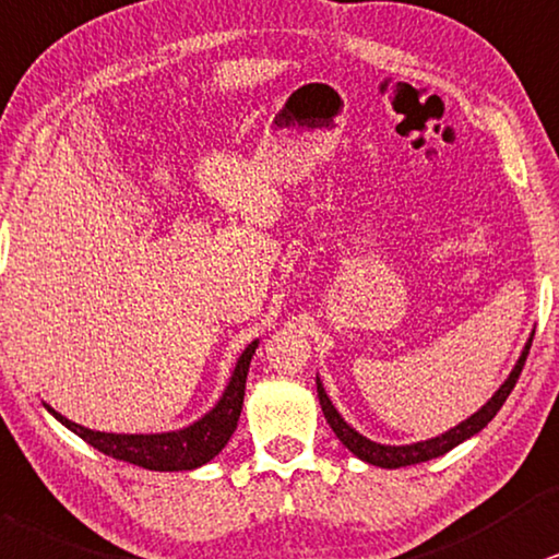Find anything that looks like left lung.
Segmentation results:
<instances>
[{"label":"left lung","instance_id":"1","mask_svg":"<svg viewBox=\"0 0 559 559\" xmlns=\"http://www.w3.org/2000/svg\"><path fill=\"white\" fill-rule=\"evenodd\" d=\"M532 341L534 337H528L526 348L521 350L519 361H515L513 371L508 373V379L500 384V390L492 394L490 400L485 402L483 407L477 409L475 415H469L467 420H462L459 426H454L447 433L436 436V438H428V441H418V443H407V447H384V443H377V441H369V438L358 433L356 428H350L348 423L343 420V415L337 413L335 405H332L328 392H324L322 381L317 379V397H320V405H322V413L324 418H328L330 428L335 430V436L341 438L343 447L353 451L358 459H364V462L373 464V467H384V469H397V467H409V464H420V462H428V459H436V456H443L447 451H451L454 447H459L462 441H467L475 433H479L487 423L498 415V409L503 407V402L508 400V394L513 392L515 381L521 377V369H524L526 364V356H528V348H532Z\"/></svg>","mask_w":559,"mask_h":559}]
</instances>
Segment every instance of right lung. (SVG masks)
<instances>
[{
    "label": "right lung",
    "mask_w": 559,
    "mask_h": 559,
    "mask_svg": "<svg viewBox=\"0 0 559 559\" xmlns=\"http://www.w3.org/2000/svg\"><path fill=\"white\" fill-rule=\"evenodd\" d=\"M258 341H252L239 356L231 373L227 390H224L222 400L216 402L214 409H209L201 420H195L193 426L169 430V433H103V430H90L63 418L61 413H56L53 407H48V413L53 415L61 426H67L72 433H76L82 441H87L90 447H95L103 454L112 459H121V462L136 464V467L154 469V472H182V469H195L211 462L218 451L227 447V441L235 433L239 413H242L245 402V384H247V371H250V361L255 356Z\"/></svg>",
    "instance_id": "add662e5"
}]
</instances>
